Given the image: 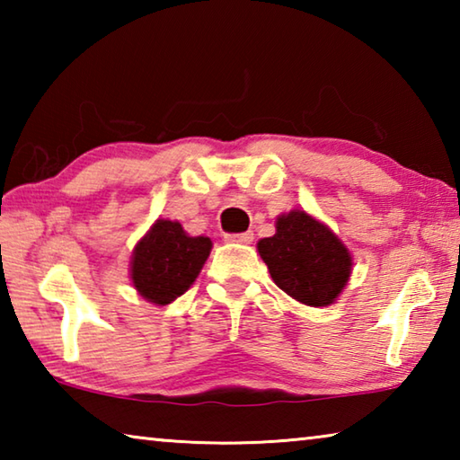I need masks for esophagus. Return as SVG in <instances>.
Listing matches in <instances>:
<instances>
[{
	"label": "esophagus",
	"instance_id": "1",
	"mask_svg": "<svg viewBox=\"0 0 460 460\" xmlns=\"http://www.w3.org/2000/svg\"><path fill=\"white\" fill-rule=\"evenodd\" d=\"M225 241H229V243H252L253 241V233L247 231V233H237V235H225Z\"/></svg>",
	"mask_w": 460,
	"mask_h": 460
}]
</instances>
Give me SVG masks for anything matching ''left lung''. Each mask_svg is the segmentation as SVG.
Instances as JSON below:
<instances>
[{"mask_svg": "<svg viewBox=\"0 0 460 460\" xmlns=\"http://www.w3.org/2000/svg\"><path fill=\"white\" fill-rule=\"evenodd\" d=\"M258 252L279 290L306 306H329L351 276L345 243L305 211L279 215L276 235L258 243Z\"/></svg>", "mask_w": 460, "mask_h": 460, "instance_id": "8db88e82", "label": "left lung"}]
</instances>
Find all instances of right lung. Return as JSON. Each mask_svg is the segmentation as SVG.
Instances as JSON below:
<instances>
[{"mask_svg": "<svg viewBox=\"0 0 460 460\" xmlns=\"http://www.w3.org/2000/svg\"><path fill=\"white\" fill-rule=\"evenodd\" d=\"M211 247V239L190 237L178 221L158 219L131 255V282L147 302L166 306L192 286Z\"/></svg>", "mask_w": 460, "mask_h": 460, "instance_id": "obj_1", "label": "right lung"}]
</instances>
